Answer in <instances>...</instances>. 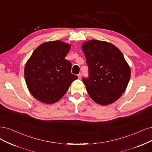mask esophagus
Masks as SVG:
<instances>
[{
    "instance_id": "34e87169",
    "label": "esophagus",
    "mask_w": 152,
    "mask_h": 152,
    "mask_svg": "<svg viewBox=\"0 0 152 152\" xmlns=\"http://www.w3.org/2000/svg\"><path fill=\"white\" fill-rule=\"evenodd\" d=\"M77 76H78V78L81 80V77H82V73H80V74H78Z\"/></svg>"
}]
</instances>
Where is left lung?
Here are the masks:
<instances>
[{
  "label": "left lung",
  "instance_id": "1",
  "mask_svg": "<svg viewBox=\"0 0 152 152\" xmlns=\"http://www.w3.org/2000/svg\"><path fill=\"white\" fill-rule=\"evenodd\" d=\"M82 49L89 73L83 82L89 96L102 105L114 103L125 91L131 76L122 53L113 44L98 40L84 42Z\"/></svg>",
  "mask_w": 152,
  "mask_h": 152
}]
</instances>
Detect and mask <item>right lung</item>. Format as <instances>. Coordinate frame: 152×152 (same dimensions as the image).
Returning <instances> with one entry per match:
<instances>
[{
    "label": "right lung",
    "instance_id": "1",
    "mask_svg": "<svg viewBox=\"0 0 152 152\" xmlns=\"http://www.w3.org/2000/svg\"><path fill=\"white\" fill-rule=\"evenodd\" d=\"M70 48V44L61 41L44 42L34 50L27 61L24 68L26 85L39 102H57L77 79L71 72V62L65 59Z\"/></svg>",
    "mask_w": 152,
    "mask_h": 152
}]
</instances>
